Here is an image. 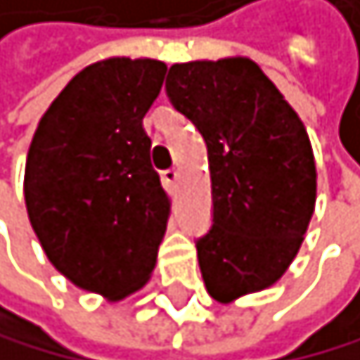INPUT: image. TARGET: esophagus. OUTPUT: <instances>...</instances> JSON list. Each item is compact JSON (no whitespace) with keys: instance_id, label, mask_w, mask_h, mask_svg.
Wrapping results in <instances>:
<instances>
[{"instance_id":"1","label":"esophagus","mask_w":360,"mask_h":360,"mask_svg":"<svg viewBox=\"0 0 360 360\" xmlns=\"http://www.w3.org/2000/svg\"><path fill=\"white\" fill-rule=\"evenodd\" d=\"M162 180L167 182V187H176V184H178V180H180V171L178 169H169V171H165L162 173Z\"/></svg>"}]
</instances>
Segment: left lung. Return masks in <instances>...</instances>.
<instances>
[{
  "label": "left lung",
  "instance_id": "left-lung-1",
  "mask_svg": "<svg viewBox=\"0 0 360 360\" xmlns=\"http://www.w3.org/2000/svg\"><path fill=\"white\" fill-rule=\"evenodd\" d=\"M173 106L207 142L214 224L195 243L218 303L262 292L290 269L316 205V162L303 120L249 57L173 64Z\"/></svg>",
  "mask_w": 360,
  "mask_h": 360
}]
</instances>
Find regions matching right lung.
<instances>
[{"label": "right lung", "mask_w": 360, "mask_h": 360, "mask_svg": "<svg viewBox=\"0 0 360 360\" xmlns=\"http://www.w3.org/2000/svg\"><path fill=\"white\" fill-rule=\"evenodd\" d=\"M165 73L149 57L82 68L41 115L26 158L24 200L44 254L111 303L149 283L171 214L142 127Z\"/></svg>", "instance_id": "right-lung-1"}]
</instances>
